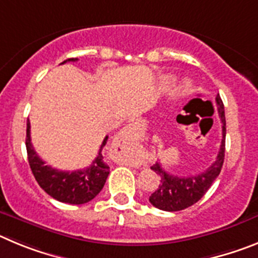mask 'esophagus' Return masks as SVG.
Instances as JSON below:
<instances>
[{
	"mask_svg": "<svg viewBox=\"0 0 258 258\" xmlns=\"http://www.w3.org/2000/svg\"><path fill=\"white\" fill-rule=\"evenodd\" d=\"M115 143L120 148H126L127 145H130L132 143L131 128L127 127V128H123L120 132H118V135L115 136ZM126 162L128 164H131V166H136V159H134V158H128V159H126Z\"/></svg>",
	"mask_w": 258,
	"mask_h": 258,
	"instance_id": "obj_1",
	"label": "esophagus"
}]
</instances>
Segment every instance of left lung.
I'll use <instances>...</instances> for the list:
<instances>
[{
  "mask_svg": "<svg viewBox=\"0 0 258 258\" xmlns=\"http://www.w3.org/2000/svg\"><path fill=\"white\" fill-rule=\"evenodd\" d=\"M216 105H217V112H219L222 123L221 146H220L219 154L216 157V161L204 172L196 176H186V177L171 175L162 167L161 163L157 162L154 166H152V169L155 173H158L161 184L149 197V202L154 207L162 211H168V212L185 210L192 204H196L207 192L211 185L213 184V181L220 175L225 158L226 120H225L224 103L219 95L216 96Z\"/></svg>",
  "mask_w": 258,
  "mask_h": 258,
  "instance_id": "1",
  "label": "left lung"
}]
</instances>
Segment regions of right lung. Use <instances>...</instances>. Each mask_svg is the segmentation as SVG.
<instances>
[{
    "mask_svg": "<svg viewBox=\"0 0 258 258\" xmlns=\"http://www.w3.org/2000/svg\"><path fill=\"white\" fill-rule=\"evenodd\" d=\"M77 59H68L62 61H76ZM108 141L105 136L100 146L99 154L95 158L91 166L77 171H61L45 164L38 157L31 143V122L27 120V146L28 162L32 173L38 185L56 201L69 204H83L92 201L101 191L109 175V166L101 154V150Z\"/></svg>",
    "mask_w": 258,
    "mask_h": 258,
    "instance_id": "right-lung-1",
    "label": "right lung"
}]
</instances>
